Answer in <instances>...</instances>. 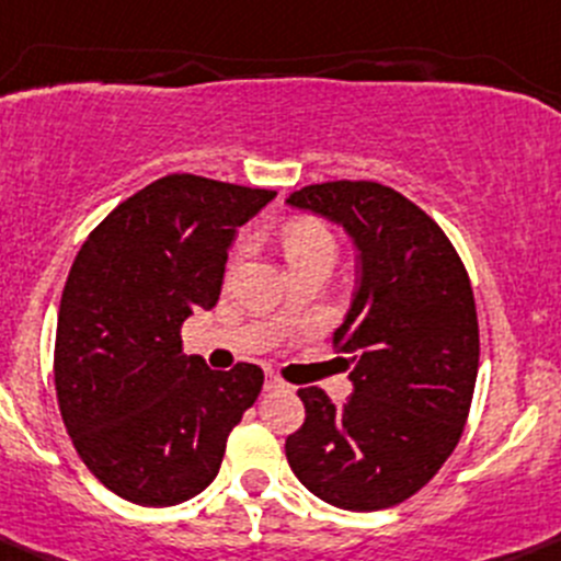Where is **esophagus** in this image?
<instances>
[{
	"label": "esophagus",
	"mask_w": 561,
	"mask_h": 561,
	"mask_svg": "<svg viewBox=\"0 0 561 561\" xmlns=\"http://www.w3.org/2000/svg\"><path fill=\"white\" fill-rule=\"evenodd\" d=\"M283 380L278 378V373H267V378H264V389L267 391H273V389H283Z\"/></svg>",
	"instance_id": "34e87169"
}]
</instances>
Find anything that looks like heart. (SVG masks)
Instances as JSON below:
<instances>
[{"label":"heart","mask_w":561,"mask_h":561,"mask_svg":"<svg viewBox=\"0 0 561 561\" xmlns=\"http://www.w3.org/2000/svg\"><path fill=\"white\" fill-rule=\"evenodd\" d=\"M283 253L288 262L316 256V253H329L334 256V238L327 227L316 221H294L283 229Z\"/></svg>","instance_id":"obj_1"}]
</instances>
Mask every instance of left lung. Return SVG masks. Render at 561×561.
Returning a JSON list of instances; mask_svg holds the SVG:
<instances>
[{"instance_id": "obj_1", "label": "left lung", "mask_w": 561, "mask_h": 561, "mask_svg": "<svg viewBox=\"0 0 561 561\" xmlns=\"http://www.w3.org/2000/svg\"><path fill=\"white\" fill-rule=\"evenodd\" d=\"M286 202L340 224L359 253V288L332 337L354 394L334 405L319 386L299 389L305 424L286 437V459L329 505H400L435 478L470 413L481 343L467 270L446 232L389 186L316 183Z\"/></svg>"}]
</instances>
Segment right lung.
<instances>
[{"instance_id": "obj_1", "label": "right lung", "mask_w": 561, "mask_h": 561, "mask_svg": "<svg viewBox=\"0 0 561 561\" xmlns=\"http://www.w3.org/2000/svg\"><path fill=\"white\" fill-rule=\"evenodd\" d=\"M273 199L270 188L186 172L159 178L75 256L56 327V397L83 465L135 505L170 507L210 486L229 432L262 391V367L221 373L183 354L181 327L218 302L238 227Z\"/></svg>"}]
</instances>
